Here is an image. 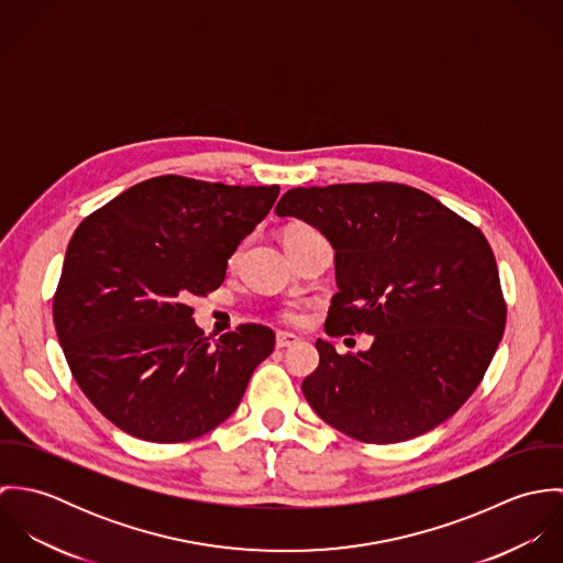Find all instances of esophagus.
Instances as JSON below:
<instances>
[{
    "mask_svg": "<svg viewBox=\"0 0 563 563\" xmlns=\"http://www.w3.org/2000/svg\"><path fill=\"white\" fill-rule=\"evenodd\" d=\"M301 340L295 335V333H286V331H279L277 333V340H275V344H277V349H288V346H295V344H299Z\"/></svg>",
    "mask_w": 563,
    "mask_h": 563,
    "instance_id": "34e87169",
    "label": "esophagus"
}]
</instances>
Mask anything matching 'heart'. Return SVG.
<instances>
[{"label": "heart", "instance_id": "1", "mask_svg": "<svg viewBox=\"0 0 563 563\" xmlns=\"http://www.w3.org/2000/svg\"><path fill=\"white\" fill-rule=\"evenodd\" d=\"M310 232H314V230L308 228V225H290L284 232V241L292 239V236H299V234H310ZM282 319L286 322H301L303 321V312L297 310V308H286V310H282Z\"/></svg>", "mask_w": 563, "mask_h": 563}]
</instances>
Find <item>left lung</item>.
Wrapping results in <instances>:
<instances>
[{
    "label": "left lung",
    "instance_id": "1",
    "mask_svg": "<svg viewBox=\"0 0 563 563\" xmlns=\"http://www.w3.org/2000/svg\"><path fill=\"white\" fill-rule=\"evenodd\" d=\"M277 217L317 228L335 251L324 331L371 333L357 355L319 340L303 395L327 424L368 444L422 435L482 384L507 306L479 228L395 181L288 190Z\"/></svg>",
    "mask_w": 563,
    "mask_h": 563
}]
</instances>
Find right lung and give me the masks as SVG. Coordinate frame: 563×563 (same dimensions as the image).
Here are the masks:
<instances>
[{
    "mask_svg": "<svg viewBox=\"0 0 563 563\" xmlns=\"http://www.w3.org/2000/svg\"><path fill=\"white\" fill-rule=\"evenodd\" d=\"M277 195V184L162 175L81 221L54 295V324L81 393L121 431L186 442L239 407L275 333L249 322L210 340L186 301L223 284L228 260Z\"/></svg>",
    "mask_w": 563,
    "mask_h": 563,
    "instance_id": "1",
    "label": "right lung"
}]
</instances>
